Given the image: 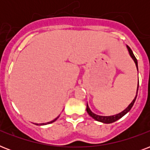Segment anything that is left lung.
Wrapping results in <instances>:
<instances>
[{"label": "left lung", "mask_w": 150, "mask_h": 150, "mask_svg": "<svg viewBox=\"0 0 150 150\" xmlns=\"http://www.w3.org/2000/svg\"><path fill=\"white\" fill-rule=\"evenodd\" d=\"M127 47H128V51H129V54H130L131 57H132V59L134 60V61H135V65H136V68H137L138 69V61H137V59H136V57H135V55H134V54H133L132 50H131V48L128 47V46H127ZM138 89H139V82H138V89H137V93H138ZM137 93H136V96H135V99L133 100V101L130 103V105L128 106L127 108H126L125 110H123L122 112H121L120 114H116V115H113V116H100V115H96V114H93V112L90 110V109H89V107H88V105L86 106V110H87V113L90 115V116L93 117V119H95L96 121H100V122H103V123H105V124H110V123H113V122H114V121H117L118 119H120L121 117H122L124 116V115H125L127 113H128L129 110H130L131 109H132V107H133V105H134V103H135V100H136V97H137Z\"/></svg>", "instance_id": "8db88e82"}]
</instances>
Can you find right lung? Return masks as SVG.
I'll return each mask as SVG.
<instances>
[{"mask_svg": "<svg viewBox=\"0 0 150 150\" xmlns=\"http://www.w3.org/2000/svg\"><path fill=\"white\" fill-rule=\"evenodd\" d=\"M58 117H59V116H58V117H57V118H55V119H54V120H53V121H50V122H47V123H43V124H40V125H47V124H50V123H53V122H54V121H56L57 119L58 118ZM39 125V124H36V125Z\"/></svg>", "mask_w": 150, "mask_h": 150, "instance_id": "right-lung-1", "label": "right lung"}]
</instances>
